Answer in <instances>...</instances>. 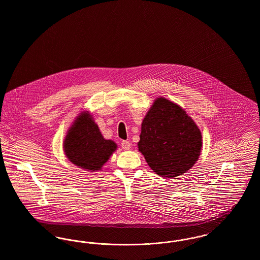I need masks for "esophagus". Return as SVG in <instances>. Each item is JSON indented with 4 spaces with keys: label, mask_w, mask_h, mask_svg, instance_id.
Here are the masks:
<instances>
[{
    "label": "esophagus",
    "mask_w": 260,
    "mask_h": 260,
    "mask_svg": "<svg viewBox=\"0 0 260 260\" xmlns=\"http://www.w3.org/2000/svg\"><path fill=\"white\" fill-rule=\"evenodd\" d=\"M122 148L124 149V150H129L131 149V142L127 141V140L122 141Z\"/></svg>",
    "instance_id": "34e87169"
}]
</instances>
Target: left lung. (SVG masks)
I'll use <instances>...</instances> for the list:
<instances>
[{
  "label": "left lung",
  "instance_id": "8db88e82",
  "mask_svg": "<svg viewBox=\"0 0 260 260\" xmlns=\"http://www.w3.org/2000/svg\"><path fill=\"white\" fill-rule=\"evenodd\" d=\"M138 151L159 176L173 178L198 161L202 134L194 120L178 104L157 98L141 124Z\"/></svg>",
  "mask_w": 260,
  "mask_h": 260
}]
</instances>
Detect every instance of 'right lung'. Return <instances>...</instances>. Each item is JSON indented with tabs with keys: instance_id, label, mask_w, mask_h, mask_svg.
<instances>
[{
	"instance_id": "add662e5",
	"label": "right lung",
	"mask_w": 260,
	"mask_h": 260,
	"mask_svg": "<svg viewBox=\"0 0 260 260\" xmlns=\"http://www.w3.org/2000/svg\"><path fill=\"white\" fill-rule=\"evenodd\" d=\"M117 144L105 139L88 111H82L70 125L63 140L66 158L80 169L101 171L103 165L117 150Z\"/></svg>"
}]
</instances>
